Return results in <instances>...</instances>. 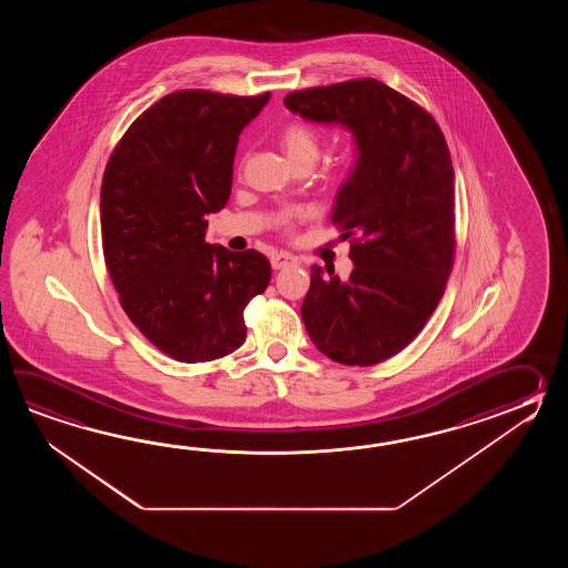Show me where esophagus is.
<instances>
[{
  "instance_id": "34e87169",
  "label": "esophagus",
  "mask_w": 568,
  "mask_h": 568,
  "mask_svg": "<svg viewBox=\"0 0 568 568\" xmlns=\"http://www.w3.org/2000/svg\"><path fill=\"white\" fill-rule=\"evenodd\" d=\"M270 262H272L274 270H284V267L296 266V264H298V257H296V255L286 254V252H280V254L272 255Z\"/></svg>"
}]
</instances>
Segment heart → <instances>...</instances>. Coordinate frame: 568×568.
<instances>
[{"label":"heart","instance_id":"heart-1","mask_svg":"<svg viewBox=\"0 0 568 568\" xmlns=\"http://www.w3.org/2000/svg\"><path fill=\"white\" fill-rule=\"evenodd\" d=\"M278 140L294 166H301V164L313 166L316 158L321 156V142H323L321 133L308 121H288L280 130ZM308 215H311L308 209H290L282 215L280 223L284 227H290L296 219L308 217Z\"/></svg>","mask_w":568,"mask_h":568}]
</instances>
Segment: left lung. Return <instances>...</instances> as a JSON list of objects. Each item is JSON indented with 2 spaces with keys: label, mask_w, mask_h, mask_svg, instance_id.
<instances>
[{
  "label": "left lung",
  "mask_w": 568,
  "mask_h": 568,
  "mask_svg": "<svg viewBox=\"0 0 568 568\" xmlns=\"http://www.w3.org/2000/svg\"><path fill=\"white\" fill-rule=\"evenodd\" d=\"M284 105L341 123L357 164L331 221L349 240L347 282L313 266L302 321L316 349L343 365H375L408 347L445 294L455 262V170L435 118L375 79L302 89Z\"/></svg>",
  "instance_id": "obj_1"
}]
</instances>
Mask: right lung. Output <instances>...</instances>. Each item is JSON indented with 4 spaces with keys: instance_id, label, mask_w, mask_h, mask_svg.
<instances>
[{
    "instance_id": "right-lung-1",
    "label": "right lung",
    "mask_w": 568,
    "mask_h": 568,
    "mask_svg": "<svg viewBox=\"0 0 568 568\" xmlns=\"http://www.w3.org/2000/svg\"><path fill=\"white\" fill-rule=\"evenodd\" d=\"M270 93L182 89L133 121L101 184V242L121 308L154 347L213 362L245 341L243 311L270 284L266 255L205 242L227 205L243 128Z\"/></svg>"
}]
</instances>
